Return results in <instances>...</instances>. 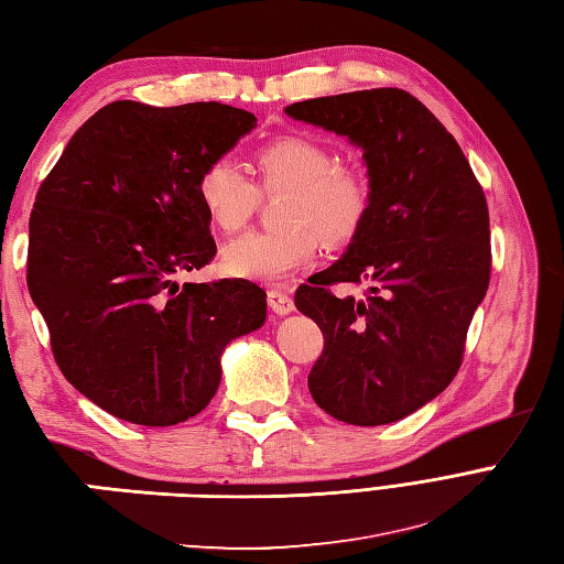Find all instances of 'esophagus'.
<instances>
[{
	"mask_svg": "<svg viewBox=\"0 0 564 564\" xmlns=\"http://www.w3.org/2000/svg\"><path fill=\"white\" fill-rule=\"evenodd\" d=\"M268 306H270L278 316H286V314H292V311H294L292 296L286 294V292H282V290H270V292H268Z\"/></svg>",
	"mask_w": 564,
	"mask_h": 564,
	"instance_id": "34e87169",
	"label": "esophagus"
}]
</instances>
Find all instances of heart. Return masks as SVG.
Here are the masks:
<instances>
[{
	"mask_svg": "<svg viewBox=\"0 0 564 564\" xmlns=\"http://www.w3.org/2000/svg\"><path fill=\"white\" fill-rule=\"evenodd\" d=\"M258 185L231 159H215L197 178V197L217 229L234 234L258 209L260 193H286L280 224L250 231L221 250L224 272L256 282H282L311 265L323 241L347 246L369 215L371 191L365 173L335 164L325 144L302 134L278 137L256 154Z\"/></svg>",
	"mask_w": 564,
	"mask_h": 564,
	"instance_id": "1",
	"label": "heart"
}]
</instances>
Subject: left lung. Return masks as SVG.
Returning a JSON list of instances; mask_svg holds the SVG:
<instances>
[{
    "mask_svg": "<svg viewBox=\"0 0 564 564\" xmlns=\"http://www.w3.org/2000/svg\"><path fill=\"white\" fill-rule=\"evenodd\" d=\"M286 116L361 147L371 205L347 253L294 294L323 333L308 373L316 405L377 427L408 417L454 381L490 284V215L466 154L403 89L311 98ZM369 279L361 303L333 283Z\"/></svg>",
    "mask_w": 564,
    "mask_h": 564,
    "instance_id": "8db88e82",
    "label": "left lung"
}]
</instances>
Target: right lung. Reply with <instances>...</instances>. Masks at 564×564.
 <instances>
[{
  "mask_svg": "<svg viewBox=\"0 0 564 564\" xmlns=\"http://www.w3.org/2000/svg\"><path fill=\"white\" fill-rule=\"evenodd\" d=\"M256 116L224 104L104 106L47 173L29 221V292L59 371L110 415L171 427L209 405L221 352L265 323L248 280L183 286L217 246L197 178Z\"/></svg>",
  "mask_w": 564,
  "mask_h": 564,
  "instance_id": "obj_1",
  "label": "right lung"
}]
</instances>
